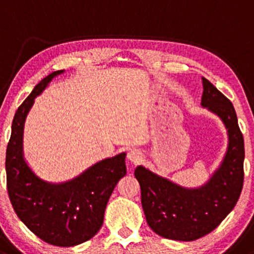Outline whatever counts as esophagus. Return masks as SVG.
<instances>
[{"instance_id":"1","label":"esophagus","mask_w":254,"mask_h":254,"mask_svg":"<svg viewBox=\"0 0 254 254\" xmlns=\"http://www.w3.org/2000/svg\"><path fill=\"white\" fill-rule=\"evenodd\" d=\"M127 158L129 159V161L132 162V163L136 164V163H139V162H140L141 153L139 152V151H136V150H132V151H129V152H128Z\"/></svg>"}]
</instances>
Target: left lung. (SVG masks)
I'll return each mask as SVG.
<instances>
[{"instance_id":"8db88e82","label":"left lung","mask_w":254,"mask_h":254,"mask_svg":"<svg viewBox=\"0 0 254 254\" xmlns=\"http://www.w3.org/2000/svg\"><path fill=\"white\" fill-rule=\"evenodd\" d=\"M201 80V105L222 120L228 133L227 152L218 169L198 189L174 184L142 165L134 172L147 224L172 240L193 241L211 233L234 209L244 186V136L235 109L207 79Z\"/></svg>"}]
</instances>
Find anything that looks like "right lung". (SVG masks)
<instances>
[{
  "label": "right lung",
  "mask_w": 254,
  "mask_h": 254,
  "mask_svg": "<svg viewBox=\"0 0 254 254\" xmlns=\"http://www.w3.org/2000/svg\"><path fill=\"white\" fill-rule=\"evenodd\" d=\"M64 70L37 84L14 115L5 152L7 190L14 211L32 233L50 245L70 247L90 240L103 224L104 211L116 184L126 175V153L98 162L62 184L42 180L24 159L25 120L35 98Z\"/></svg>",
  "instance_id": "right-lung-1"
}]
</instances>
